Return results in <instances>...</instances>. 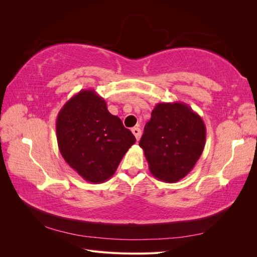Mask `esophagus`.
Instances as JSON below:
<instances>
[{"instance_id": "obj_1", "label": "esophagus", "mask_w": 257, "mask_h": 257, "mask_svg": "<svg viewBox=\"0 0 257 257\" xmlns=\"http://www.w3.org/2000/svg\"><path fill=\"white\" fill-rule=\"evenodd\" d=\"M132 133H133V134H134V136L136 137L137 142L139 141V139H141V136H142V131H141V128H138V127H133V128H132Z\"/></svg>"}]
</instances>
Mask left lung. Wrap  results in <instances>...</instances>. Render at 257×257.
Here are the masks:
<instances>
[{
	"mask_svg": "<svg viewBox=\"0 0 257 257\" xmlns=\"http://www.w3.org/2000/svg\"><path fill=\"white\" fill-rule=\"evenodd\" d=\"M205 144L203 119L181 102L157 104L139 142L150 173L168 183L179 181L191 172Z\"/></svg>",
	"mask_w": 257,
	"mask_h": 257,
	"instance_id": "1",
	"label": "left lung"
}]
</instances>
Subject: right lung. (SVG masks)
Returning a JSON list of instances; mask_svg holds the SVG:
<instances>
[{
    "instance_id": "add662e5",
    "label": "right lung",
    "mask_w": 257,
    "mask_h": 257,
    "mask_svg": "<svg viewBox=\"0 0 257 257\" xmlns=\"http://www.w3.org/2000/svg\"><path fill=\"white\" fill-rule=\"evenodd\" d=\"M56 127L61 155L92 183L112 177L136 142L120 118L108 111L105 99L92 89L81 90L67 100L58 113Z\"/></svg>"
}]
</instances>
